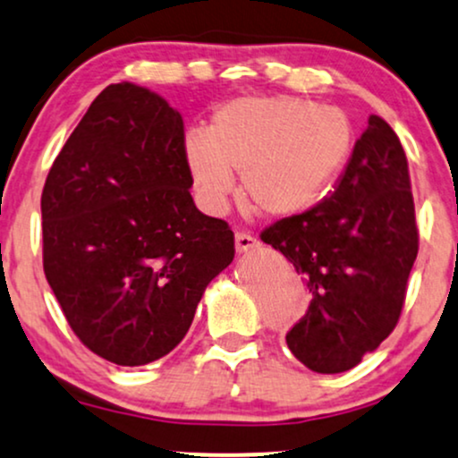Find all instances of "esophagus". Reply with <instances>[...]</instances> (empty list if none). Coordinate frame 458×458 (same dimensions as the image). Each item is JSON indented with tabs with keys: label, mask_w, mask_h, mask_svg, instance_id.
I'll return each instance as SVG.
<instances>
[{
	"label": "esophagus",
	"mask_w": 458,
	"mask_h": 458,
	"mask_svg": "<svg viewBox=\"0 0 458 458\" xmlns=\"http://www.w3.org/2000/svg\"><path fill=\"white\" fill-rule=\"evenodd\" d=\"M255 246H259V240L255 238V235L246 233V231H238V233H235V250H238L240 255L242 252L252 250Z\"/></svg>",
	"instance_id": "1"
}]
</instances>
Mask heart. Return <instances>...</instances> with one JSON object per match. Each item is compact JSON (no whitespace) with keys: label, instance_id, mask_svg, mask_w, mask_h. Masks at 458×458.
<instances>
[{"label":"heart","instance_id":"b5f03b06","mask_svg":"<svg viewBox=\"0 0 458 458\" xmlns=\"http://www.w3.org/2000/svg\"><path fill=\"white\" fill-rule=\"evenodd\" d=\"M354 144L346 112L284 95L223 104L208 131L186 133L184 152L197 199L220 214L242 174V199L261 216L284 218L323 199Z\"/></svg>","mask_w":458,"mask_h":458}]
</instances>
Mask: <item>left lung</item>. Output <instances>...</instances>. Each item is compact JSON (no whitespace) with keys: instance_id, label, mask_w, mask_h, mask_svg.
I'll return each instance as SVG.
<instances>
[{"instance_id":"left-lung-1","label":"left lung","mask_w":458,"mask_h":458,"mask_svg":"<svg viewBox=\"0 0 458 458\" xmlns=\"http://www.w3.org/2000/svg\"><path fill=\"white\" fill-rule=\"evenodd\" d=\"M303 276L312 301L286 333L308 369L340 374L397 327L419 255L408 159L397 133L371 114L335 189L308 212L261 231Z\"/></svg>"}]
</instances>
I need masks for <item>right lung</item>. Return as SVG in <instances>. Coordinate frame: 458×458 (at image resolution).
<instances>
[{
    "label": "right lung",
    "mask_w": 458,
    "mask_h": 458,
    "mask_svg": "<svg viewBox=\"0 0 458 458\" xmlns=\"http://www.w3.org/2000/svg\"><path fill=\"white\" fill-rule=\"evenodd\" d=\"M191 186L182 116L131 82L95 98L50 167L44 274L78 340L110 363L172 352L233 261V231L197 210Z\"/></svg>",
    "instance_id": "add662e5"
}]
</instances>
